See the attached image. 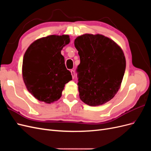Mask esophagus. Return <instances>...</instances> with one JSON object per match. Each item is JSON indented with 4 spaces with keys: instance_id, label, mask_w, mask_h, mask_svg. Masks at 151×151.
<instances>
[{
    "instance_id": "obj_1",
    "label": "esophagus",
    "mask_w": 151,
    "mask_h": 151,
    "mask_svg": "<svg viewBox=\"0 0 151 151\" xmlns=\"http://www.w3.org/2000/svg\"><path fill=\"white\" fill-rule=\"evenodd\" d=\"M70 72H71V75H72V78L74 79V77H75V72H74V70H72L70 71Z\"/></svg>"
}]
</instances>
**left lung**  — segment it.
<instances>
[{
  "mask_svg": "<svg viewBox=\"0 0 151 151\" xmlns=\"http://www.w3.org/2000/svg\"><path fill=\"white\" fill-rule=\"evenodd\" d=\"M75 47L80 57L77 67L79 98L91 106L103 104L119 90L126 67L123 50L102 35L77 36Z\"/></svg>",
  "mask_w": 151,
  "mask_h": 151,
  "instance_id": "1",
  "label": "left lung"
}]
</instances>
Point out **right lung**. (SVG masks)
Wrapping results in <instances>:
<instances>
[{
	"instance_id": "1",
	"label": "right lung",
	"mask_w": 151,
	"mask_h": 151,
	"mask_svg": "<svg viewBox=\"0 0 151 151\" xmlns=\"http://www.w3.org/2000/svg\"><path fill=\"white\" fill-rule=\"evenodd\" d=\"M70 43L68 35H50L36 40L26 50L22 74L27 89L40 101L51 103L62 96L72 80L61 50Z\"/></svg>"
}]
</instances>
